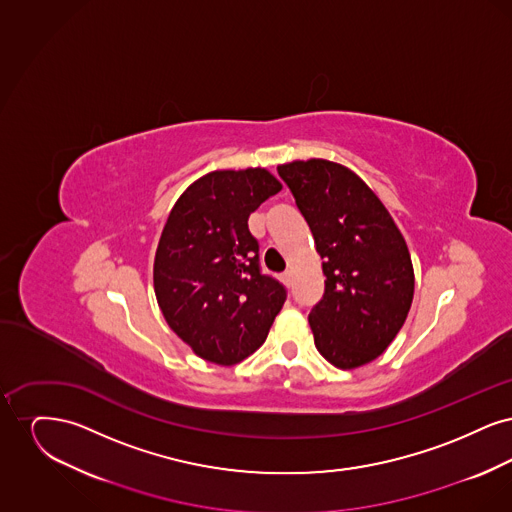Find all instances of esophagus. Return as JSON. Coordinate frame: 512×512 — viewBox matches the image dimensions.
I'll list each match as a JSON object with an SVG mask.
<instances>
[{"instance_id": "34e87169", "label": "esophagus", "mask_w": 512, "mask_h": 512, "mask_svg": "<svg viewBox=\"0 0 512 512\" xmlns=\"http://www.w3.org/2000/svg\"><path fill=\"white\" fill-rule=\"evenodd\" d=\"M282 282H284L286 286H292V272H290V270H286V272L282 274Z\"/></svg>"}]
</instances>
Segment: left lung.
Instances as JSON below:
<instances>
[{"label": "left lung", "mask_w": 512, "mask_h": 512, "mask_svg": "<svg viewBox=\"0 0 512 512\" xmlns=\"http://www.w3.org/2000/svg\"><path fill=\"white\" fill-rule=\"evenodd\" d=\"M324 259V295L309 313L315 345L338 368L386 351L411 309L414 272L388 209L355 172L311 159L278 167Z\"/></svg>", "instance_id": "obj_1"}]
</instances>
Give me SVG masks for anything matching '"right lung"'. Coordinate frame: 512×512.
<instances>
[{"label": "right lung", "instance_id": "right-lung-1", "mask_svg": "<svg viewBox=\"0 0 512 512\" xmlns=\"http://www.w3.org/2000/svg\"><path fill=\"white\" fill-rule=\"evenodd\" d=\"M282 190L265 169L215 171L180 195L155 253L163 317L195 353L234 365L267 340L288 292L263 274L247 219Z\"/></svg>", "mask_w": 512, "mask_h": 512}]
</instances>
